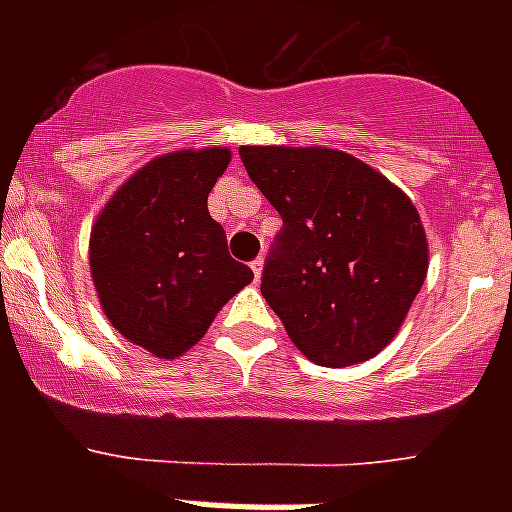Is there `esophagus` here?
<instances>
[{"label":"esophagus","instance_id":"obj_1","mask_svg":"<svg viewBox=\"0 0 512 512\" xmlns=\"http://www.w3.org/2000/svg\"><path fill=\"white\" fill-rule=\"evenodd\" d=\"M263 265H265L263 257H255V260H252V271H255L257 281H260V276H263Z\"/></svg>","mask_w":512,"mask_h":512}]
</instances>
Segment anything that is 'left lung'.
<instances>
[{
    "instance_id": "obj_1",
    "label": "left lung",
    "mask_w": 512,
    "mask_h": 512,
    "mask_svg": "<svg viewBox=\"0 0 512 512\" xmlns=\"http://www.w3.org/2000/svg\"><path fill=\"white\" fill-rule=\"evenodd\" d=\"M239 156L284 220L260 292L287 335L321 366L377 356L428 273V239L409 196L335 148L241 146Z\"/></svg>"
}]
</instances>
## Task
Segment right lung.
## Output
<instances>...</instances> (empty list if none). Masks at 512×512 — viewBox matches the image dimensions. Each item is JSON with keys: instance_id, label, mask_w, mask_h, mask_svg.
Instances as JSON below:
<instances>
[{"instance_id": "1", "label": "right lung", "mask_w": 512, "mask_h": 512, "mask_svg": "<svg viewBox=\"0 0 512 512\" xmlns=\"http://www.w3.org/2000/svg\"><path fill=\"white\" fill-rule=\"evenodd\" d=\"M228 148L156 156L108 199L90 233V273L119 335L156 358L183 356L255 279L228 255L207 196Z\"/></svg>"}]
</instances>
